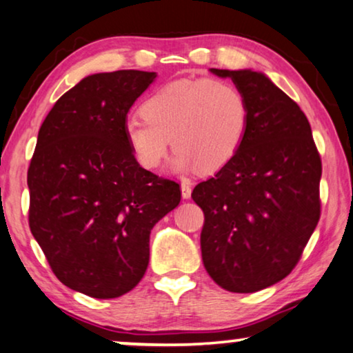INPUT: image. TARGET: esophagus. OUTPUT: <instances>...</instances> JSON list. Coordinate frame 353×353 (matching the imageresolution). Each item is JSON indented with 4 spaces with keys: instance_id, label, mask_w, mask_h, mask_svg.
Instances as JSON below:
<instances>
[{
    "instance_id": "34e87169",
    "label": "esophagus",
    "mask_w": 353,
    "mask_h": 353,
    "mask_svg": "<svg viewBox=\"0 0 353 353\" xmlns=\"http://www.w3.org/2000/svg\"><path fill=\"white\" fill-rule=\"evenodd\" d=\"M181 190H182V198L183 199H188V198L192 196V183L187 182V181H183L181 183Z\"/></svg>"
}]
</instances>
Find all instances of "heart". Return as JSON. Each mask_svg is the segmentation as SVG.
I'll return each instance as SVG.
<instances>
[{
  "mask_svg": "<svg viewBox=\"0 0 353 353\" xmlns=\"http://www.w3.org/2000/svg\"><path fill=\"white\" fill-rule=\"evenodd\" d=\"M141 117L125 120L123 138L134 160L155 170L171 145L172 170L215 172L243 149L250 123L245 93L225 79H179L141 104Z\"/></svg>",
  "mask_w": 353,
  "mask_h": 353,
  "instance_id": "b5f03b06",
  "label": "heart"
}]
</instances>
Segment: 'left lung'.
Segmentation results:
<instances>
[{
    "label": "left lung",
    "instance_id": "8db88e82",
    "mask_svg": "<svg viewBox=\"0 0 353 353\" xmlns=\"http://www.w3.org/2000/svg\"><path fill=\"white\" fill-rule=\"evenodd\" d=\"M210 72L245 93L250 123L239 154L193 188L204 212L203 263L225 290L254 293L301 259L320 219L322 160L306 115L265 74Z\"/></svg>",
    "mask_w": 353,
    "mask_h": 353
}]
</instances>
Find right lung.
Instances as JSON below:
<instances>
[{"label":"right lung","mask_w":353,"mask_h":353,"mask_svg":"<svg viewBox=\"0 0 353 353\" xmlns=\"http://www.w3.org/2000/svg\"><path fill=\"white\" fill-rule=\"evenodd\" d=\"M155 72L92 74L47 114L28 168V222L54 274L87 296L138 285L150 231L181 203V187L134 160L123 138L130 108Z\"/></svg>","instance_id":"add662e5"}]
</instances>
